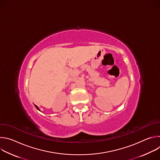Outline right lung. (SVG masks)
Masks as SVG:
<instances>
[{
	"label": "right lung",
	"instance_id": "1",
	"mask_svg": "<svg viewBox=\"0 0 160 160\" xmlns=\"http://www.w3.org/2000/svg\"><path fill=\"white\" fill-rule=\"evenodd\" d=\"M35 107H36V108H37V109H38V110H39V111H40V109H39V108H38V106H36V105H35Z\"/></svg>",
	"mask_w": 160,
	"mask_h": 160
}]
</instances>
